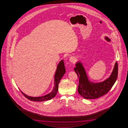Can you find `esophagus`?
<instances>
[{
  "mask_svg": "<svg viewBox=\"0 0 128 128\" xmlns=\"http://www.w3.org/2000/svg\"><path fill=\"white\" fill-rule=\"evenodd\" d=\"M69 61L71 62V63H74L76 61V59H75V58L73 56H71L70 57V58H69Z\"/></svg>",
  "mask_w": 128,
  "mask_h": 128,
  "instance_id": "34e87169",
  "label": "esophagus"
}]
</instances>
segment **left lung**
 Returning <instances> with one entry per match:
<instances>
[{
    "instance_id": "left-lung-1",
    "label": "left lung",
    "mask_w": 128,
    "mask_h": 128,
    "mask_svg": "<svg viewBox=\"0 0 128 128\" xmlns=\"http://www.w3.org/2000/svg\"><path fill=\"white\" fill-rule=\"evenodd\" d=\"M106 41L110 42V39L105 36ZM74 70L79 77L78 92L80 95L86 99H96L106 94L111 89L117 80L118 73V64H115L111 75L104 82L95 83L90 82L88 79L86 70L80 62L76 63Z\"/></svg>"
}]
</instances>
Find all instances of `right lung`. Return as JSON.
Segmentation results:
<instances>
[{
  "label": "right lung",
  "instance_id": "right-lung-1",
  "mask_svg": "<svg viewBox=\"0 0 128 128\" xmlns=\"http://www.w3.org/2000/svg\"><path fill=\"white\" fill-rule=\"evenodd\" d=\"M65 68L64 62V60L60 61V62L57 65V70L55 72L54 75V86L52 89V90L51 92L48 94L47 95L42 96H38V97H32L26 95L24 93L22 92L20 90L23 95L24 96L32 101H38V102H42V101H47L51 100V99L54 98L58 92V86L59 83L60 82L61 79L65 73Z\"/></svg>",
  "mask_w": 128,
  "mask_h": 128
}]
</instances>
